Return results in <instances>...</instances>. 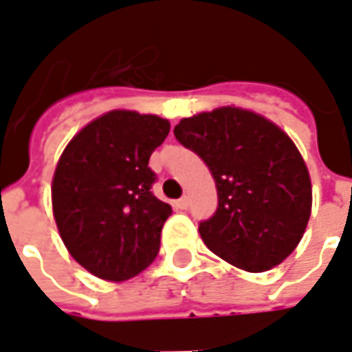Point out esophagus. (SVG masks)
I'll use <instances>...</instances> for the list:
<instances>
[{"label":"esophagus","mask_w":352,"mask_h":352,"mask_svg":"<svg viewBox=\"0 0 352 352\" xmlns=\"http://www.w3.org/2000/svg\"><path fill=\"white\" fill-rule=\"evenodd\" d=\"M188 206H190V198L188 196H183V198L175 201L177 209H188Z\"/></svg>","instance_id":"obj_1"}]
</instances>
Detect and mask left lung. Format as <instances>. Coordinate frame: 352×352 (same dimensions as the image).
<instances>
[{
  "label": "left lung",
  "mask_w": 352,
  "mask_h": 352,
  "mask_svg": "<svg viewBox=\"0 0 352 352\" xmlns=\"http://www.w3.org/2000/svg\"><path fill=\"white\" fill-rule=\"evenodd\" d=\"M173 133L206 162L217 184L219 207L199 222L209 251L245 272L280 264L311 214L309 171L292 139L239 107L183 118Z\"/></svg>",
  "instance_id": "obj_1"
}]
</instances>
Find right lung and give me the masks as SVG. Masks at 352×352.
<instances>
[{
    "instance_id": "obj_1",
    "label": "right lung",
    "mask_w": 352,
    "mask_h": 352,
    "mask_svg": "<svg viewBox=\"0 0 352 352\" xmlns=\"http://www.w3.org/2000/svg\"><path fill=\"white\" fill-rule=\"evenodd\" d=\"M168 133L166 118L109 111L60 156L52 179L58 232L73 258L100 279H131L160 251L171 206L151 190L156 175L148 158Z\"/></svg>"
}]
</instances>
